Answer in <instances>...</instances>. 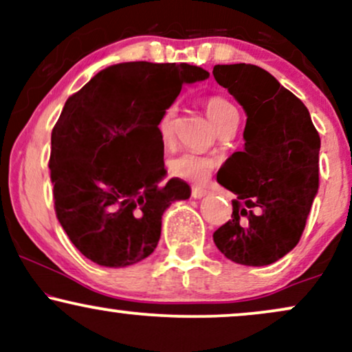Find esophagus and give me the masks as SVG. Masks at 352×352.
I'll use <instances>...</instances> for the list:
<instances>
[{"label":"esophagus","mask_w":352,"mask_h":352,"mask_svg":"<svg viewBox=\"0 0 352 352\" xmlns=\"http://www.w3.org/2000/svg\"><path fill=\"white\" fill-rule=\"evenodd\" d=\"M207 195V188H201V187H193L192 188V197L193 199H201V197Z\"/></svg>","instance_id":"obj_1"}]
</instances>
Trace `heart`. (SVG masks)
Instances as JSON below:
<instances>
[{
    "instance_id": "b5f03b06",
    "label": "heart",
    "mask_w": 352,
    "mask_h": 352,
    "mask_svg": "<svg viewBox=\"0 0 352 352\" xmlns=\"http://www.w3.org/2000/svg\"><path fill=\"white\" fill-rule=\"evenodd\" d=\"M205 111L212 120L217 131L230 124H238V109L223 96H208L204 100ZM175 107L165 109V112L159 120V135L162 142H170L173 137V125H175ZM213 168V160L208 157L199 155L195 152H182L180 155L173 157L170 160V172L173 175L180 177V179L190 182H200L207 180Z\"/></svg>"
}]
</instances>
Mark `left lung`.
<instances>
[{"mask_svg":"<svg viewBox=\"0 0 352 352\" xmlns=\"http://www.w3.org/2000/svg\"><path fill=\"white\" fill-rule=\"evenodd\" d=\"M217 82L246 112L243 152L217 182L236 195L232 220L213 241L238 265H272L298 245L319 187V134L308 109L268 71L253 64H217Z\"/></svg>","mask_w":352,"mask_h":352,"instance_id":"obj_1","label":"left lung"}]
</instances>
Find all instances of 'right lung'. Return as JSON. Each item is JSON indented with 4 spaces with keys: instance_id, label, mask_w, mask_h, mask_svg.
I'll use <instances>...</instances> for the list:
<instances>
[{
    "instance_id": "add662e5",
    "label": "right lung",
    "mask_w": 352,
    "mask_h": 352,
    "mask_svg": "<svg viewBox=\"0 0 352 352\" xmlns=\"http://www.w3.org/2000/svg\"><path fill=\"white\" fill-rule=\"evenodd\" d=\"M208 76L185 63H122L66 100L51 134L52 199L60 227L91 261L109 268L142 261L159 243L168 205L190 197L182 179L159 185V120L184 84Z\"/></svg>"
}]
</instances>
